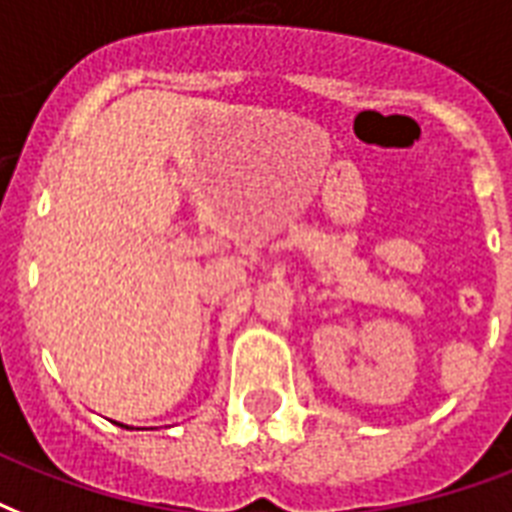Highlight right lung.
Wrapping results in <instances>:
<instances>
[{
  "instance_id": "right-lung-1",
  "label": "right lung",
  "mask_w": 512,
  "mask_h": 512,
  "mask_svg": "<svg viewBox=\"0 0 512 512\" xmlns=\"http://www.w3.org/2000/svg\"><path fill=\"white\" fill-rule=\"evenodd\" d=\"M120 427H125V430H130V427H128V425H120Z\"/></svg>"
}]
</instances>
